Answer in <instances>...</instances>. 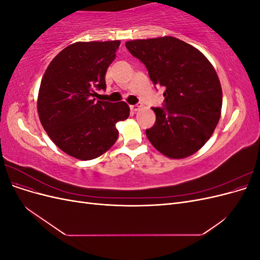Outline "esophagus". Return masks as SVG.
I'll list each match as a JSON object with an SVG mask.
<instances>
[{"label":"esophagus","instance_id":"obj_1","mask_svg":"<svg viewBox=\"0 0 260 260\" xmlns=\"http://www.w3.org/2000/svg\"><path fill=\"white\" fill-rule=\"evenodd\" d=\"M142 107V105L141 104H138V105H131L130 106V109H131V112H133V113H136V112H138L139 109Z\"/></svg>","mask_w":260,"mask_h":260}]
</instances>
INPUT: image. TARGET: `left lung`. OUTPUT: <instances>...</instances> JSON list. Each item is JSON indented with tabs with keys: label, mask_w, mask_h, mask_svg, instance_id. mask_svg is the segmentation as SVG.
I'll use <instances>...</instances> for the list:
<instances>
[{
	"label": "left lung",
	"mask_w": 260,
	"mask_h": 260,
	"mask_svg": "<svg viewBox=\"0 0 260 260\" xmlns=\"http://www.w3.org/2000/svg\"><path fill=\"white\" fill-rule=\"evenodd\" d=\"M146 66L154 84L164 86L165 107L152 108L156 122L149 142L168 158L181 159L203 147L221 116L222 90L216 70L201 51L174 37L125 42Z\"/></svg>",
	"instance_id": "obj_1"
}]
</instances>
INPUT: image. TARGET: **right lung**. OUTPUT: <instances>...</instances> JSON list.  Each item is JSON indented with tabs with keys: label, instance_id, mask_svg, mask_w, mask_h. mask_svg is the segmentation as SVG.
I'll use <instances>...</instances> for the list:
<instances>
[{
	"label": "right lung",
	"instance_id": "1",
	"mask_svg": "<svg viewBox=\"0 0 260 260\" xmlns=\"http://www.w3.org/2000/svg\"><path fill=\"white\" fill-rule=\"evenodd\" d=\"M120 41L76 42L55 56L39 89L37 107L42 127L54 144L77 159L106 153L118 139L116 123L129 117L124 102L96 101L106 89L105 74Z\"/></svg>",
	"mask_w": 260,
	"mask_h": 260
}]
</instances>
